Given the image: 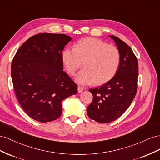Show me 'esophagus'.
<instances>
[{
    "label": "esophagus",
    "mask_w": 160,
    "mask_h": 160,
    "mask_svg": "<svg viewBox=\"0 0 160 160\" xmlns=\"http://www.w3.org/2000/svg\"><path fill=\"white\" fill-rule=\"evenodd\" d=\"M83 90H84L83 87H82V86H78V92H82Z\"/></svg>",
    "instance_id": "obj_1"
}]
</instances>
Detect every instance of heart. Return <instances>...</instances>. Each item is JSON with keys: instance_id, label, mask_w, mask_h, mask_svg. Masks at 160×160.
<instances>
[{"instance_id": "b5f03b06", "label": "heart", "mask_w": 160, "mask_h": 160, "mask_svg": "<svg viewBox=\"0 0 160 160\" xmlns=\"http://www.w3.org/2000/svg\"><path fill=\"white\" fill-rule=\"evenodd\" d=\"M62 58L66 70L74 75L82 66L84 69L76 76L78 83L102 84L116 74L120 66L121 55L118 49L102 41L88 38L79 41L72 49H63Z\"/></svg>"}]
</instances>
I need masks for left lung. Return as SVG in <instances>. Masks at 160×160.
<instances>
[{"mask_svg":"<svg viewBox=\"0 0 160 160\" xmlns=\"http://www.w3.org/2000/svg\"><path fill=\"white\" fill-rule=\"evenodd\" d=\"M110 37L121 55L119 68L107 83L89 90L93 100L87 108L88 116L100 123L110 122L119 118L130 106L138 90V58L123 41L114 35Z\"/></svg>","mask_w":160,"mask_h":160,"instance_id":"obj_1","label":"left lung"}]
</instances>
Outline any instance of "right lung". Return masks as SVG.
I'll use <instances>...</instances> for the list:
<instances>
[{"label": "right lung", "instance_id": "obj_1", "mask_svg": "<svg viewBox=\"0 0 160 160\" xmlns=\"http://www.w3.org/2000/svg\"><path fill=\"white\" fill-rule=\"evenodd\" d=\"M71 39L65 34L35 35L12 59L11 77L17 98L35 121L57 119L62 115V100L77 93V84L63 70L62 51Z\"/></svg>", "mask_w": 160, "mask_h": 160}]
</instances>
